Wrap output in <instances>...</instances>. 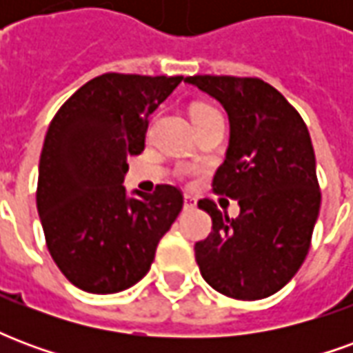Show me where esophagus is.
<instances>
[{
  "label": "esophagus",
  "instance_id": "34e87169",
  "mask_svg": "<svg viewBox=\"0 0 353 353\" xmlns=\"http://www.w3.org/2000/svg\"><path fill=\"white\" fill-rule=\"evenodd\" d=\"M183 206H185V210H192V208H196V199H194V196H191V194H185Z\"/></svg>",
  "mask_w": 353,
  "mask_h": 353
}]
</instances>
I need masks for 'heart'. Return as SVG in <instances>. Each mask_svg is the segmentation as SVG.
<instances>
[{"instance_id": "b5f03b06", "label": "heart", "mask_w": 353, "mask_h": 353, "mask_svg": "<svg viewBox=\"0 0 353 353\" xmlns=\"http://www.w3.org/2000/svg\"><path fill=\"white\" fill-rule=\"evenodd\" d=\"M191 115L192 119H202V117H208V115H217V111L200 103V105H194V108H192Z\"/></svg>"}]
</instances>
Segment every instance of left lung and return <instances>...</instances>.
<instances>
[{
  "label": "left lung",
  "instance_id": "obj_1",
  "mask_svg": "<svg viewBox=\"0 0 353 353\" xmlns=\"http://www.w3.org/2000/svg\"><path fill=\"white\" fill-rule=\"evenodd\" d=\"M229 115L230 139L214 191L238 200L229 219L212 200L199 208L214 232L194 244L202 278L223 295L257 301L274 295L303 265L318 221L321 192L306 124L274 87L252 77L194 75Z\"/></svg>",
  "mask_w": 353,
  "mask_h": 353
}]
</instances>
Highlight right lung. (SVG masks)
I'll use <instances>...</instances> for the list:
<instances>
[{"label": "right lung", "mask_w": 353, "mask_h": 353, "mask_svg": "<svg viewBox=\"0 0 353 353\" xmlns=\"http://www.w3.org/2000/svg\"><path fill=\"white\" fill-rule=\"evenodd\" d=\"M183 81L103 73L52 119L37 181V212L50 257L75 288L119 293L151 268L157 245L183 208V194L124 189L128 157L145 147L149 115Z\"/></svg>", "instance_id": "add662e5"}]
</instances>
